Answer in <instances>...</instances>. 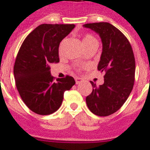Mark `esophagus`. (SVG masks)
I'll use <instances>...</instances> for the list:
<instances>
[{
  "label": "esophagus",
  "mask_w": 150,
  "mask_h": 150,
  "mask_svg": "<svg viewBox=\"0 0 150 150\" xmlns=\"http://www.w3.org/2000/svg\"><path fill=\"white\" fill-rule=\"evenodd\" d=\"M75 81H76V84H79V83H81L83 82V80L81 78H75Z\"/></svg>",
  "instance_id": "34e87169"
}]
</instances>
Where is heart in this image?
Wrapping results in <instances>:
<instances>
[{"label":"heart","mask_w":150,"mask_h":150,"mask_svg":"<svg viewBox=\"0 0 150 150\" xmlns=\"http://www.w3.org/2000/svg\"><path fill=\"white\" fill-rule=\"evenodd\" d=\"M93 42H97V39L92 35L86 34L83 38V43L84 46H87V45Z\"/></svg>","instance_id":"1"}]
</instances>
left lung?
I'll list each match as a JSON object with an SVG mask.
<instances>
[{"instance_id": "1", "label": "left lung", "mask_w": 150, "mask_h": 150, "mask_svg": "<svg viewBox=\"0 0 150 150\" xmlns=\"http://www.w3.org/2000/svg\"><path fill=\"white\" fill-rule=\"evenodd\" d=\"M95 31L102 41L103 49L98 69L105 74L104 83L97 86L86 98L87 107L98 116H108L124 105L133 88L136 61L133 50L120 30L108 22L85 24Z\"/></svg>"}]
</instances>
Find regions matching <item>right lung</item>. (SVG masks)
<instances>
[{
	"mask_svg": "<svg viewBox=\"0 0 150 150\" xmlns=\"http://www.w3.org/2000/svg\"><path fill=\"white\" fill-rule=\"evenodd\" d=\"M74 27L73 24L40 25L19 49L14 66L15 84L26 106L38 115H47L57 111L64 92L75 84L69 75L55 81L50 67L59 62V43Z\"/></svg>",
	"mask_w": 150,
	"mask_h": 150,
	"instance_id": "right-lung-1",
	"label": "right lung"
}]
</instances>
